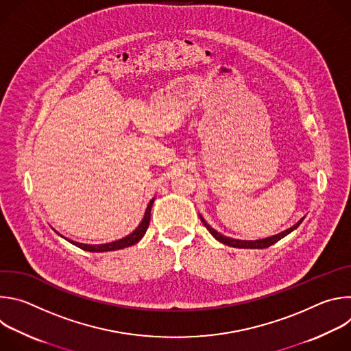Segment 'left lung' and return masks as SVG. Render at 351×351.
Instances as JSON below:
<instances>
[{"label":"left lung","mask_w":351,"mask_h":351,"mask_svg":"<svg viewBox=\"0 0 351 351\" xmlns=\"http://www.w3.org/2000/svg\"><path fill=\"white\" fill-rule=\"evenodd\" d=\"M199 219H202V222L206 225L207 230H208L218 241H221V243H223V244H226V245H230V247H234V248H267V247L275 244L276 241H279L280 239H283L285 236H287V234H289L290 232H293L294 229H297L298 225L303 222L304 218L300 219L295 225H293L291 228H289V229L285 230V232H280V233H278V234H275V236L265 237V239H260V240H239V239L228 237V236L219 233L218 230H215L210 223H207V221H206L202 215H199Z\"/></svg>","instance_id":"8db88e82"}]
</instances>
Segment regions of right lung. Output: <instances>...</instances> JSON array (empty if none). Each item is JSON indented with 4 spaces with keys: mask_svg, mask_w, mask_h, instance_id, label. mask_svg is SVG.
I'll use <instances>...</instances> for the list:
<instances>
[{
    "mask_svg": "<svg viewBox=\"0 0 351 351\" xmlns=\"http://www.w3.org/2000/svg\"><path fill=\"white\" fill-rule=\"evenodd\" d=\"M154 199H149V203L145 208V213H144V217L140 222V225L130 233L128 234L126 237H122L117 241H111V243H106V244H84V243H77V241H71L73 243L76 247L82 248V250H86V252H93V253H104V252H115V250H121V248H125V247H130L136 243H138L141 240V237L144 236L147 228H148V223H149V218H152V207L154 204Z\"/></svg>",
    "mask_w": 351,
    "mask_h": 351,
    "instance_id": "add662e5",
    "label": "right lung"
}]
</instances>
